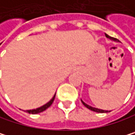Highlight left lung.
Masks as SVG:
<instances>
[{
	"mask_svg": "<svg viewBox=\"0 0 135 135\" xmlns=\"http://www.w3.org/2000/svg\"><path fill=\"white\" fill-rule=\"evenodd\" d=\"M105 36L107 37V38H109V39H111V40H113V41H116V42H119V40L118 39H117V38H112V37H110V36H109L108 35H105ZM82 102V103H83V105L86 107V108H88V109H89L90 110H92V111H94V112H97V113H108V112H110V111H108V110H103V109H97V108H93V107H92V106H90V105H87V104H85L83 100H81Z\"/></svg>",
	"mask_w": 135,
	"mask_h": 135,
	"instance_id": "8db88e82",
	"label": "left lung"
}]
</instances>
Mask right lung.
Returning <instances> with one entry per match:
<instances>
[{
    "mask_svg": "<svg viewBox=\"0 0 135 135\" xmlns=\"http://www.w3.org/2000/svg\"><path fill=\"white\" fill-rule=\"evenodd\" d=\"M55 96L52 97V99L50 100L49 102H47L46 105H42V107H39V108H38V109H30V110H27V112L29 113H32V114H36V113H41V112H42V111H44V110H46L47 108H49L51 105V104L53 103V102H54V100H55Z\"/></svg>",
    "mask_w": 135,
    "mask_h": 135,
    "instance_id": "1",
    "label": "right lung"
}]
</instances>
